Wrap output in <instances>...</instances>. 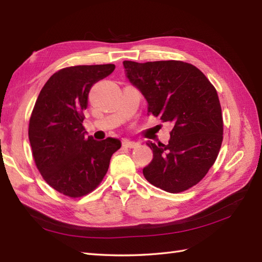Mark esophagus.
I'll use <instances>...</instances> for the list:
<instances>
[{"instance_id": "34e87169", "label": "esophagus", "mask_w": 262, "mask_h": 262, "mask_svg": "<svg viewBox=\"0 0 262 262\" xmlns=\"http://www.w3.org/2000/svg\"><path fill=\"white\" fill-rule=\"evenodd\" d=\"M122 146L128 147V148H135L138 146V143L129 141V140H125L124 142H122Z\"/></svg>"}]
</instances>
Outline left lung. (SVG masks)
<instances>
[{"label":"left lung","instance_id":"8db88e82","mask_svg":"<svg viewBox=\"0 0 262 262\" xmlns=\"http://www.w3.org/2000/svg\"><path fill=\"white\" fill-rule=\"evenodd\" d=\"M127 79L142 92L147 111L173 125L169 143L147 142L153 160L145 179L177 193L203 179L219 155L223 117L216 89L196 66L181 60H124Z\"/></svg>","mask_w":262,"mask_h":262}]
</instances>
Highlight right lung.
<instances>
[{"label": "right lung", "mask_w": 262, "mask_h": 262, "mask_svg": "<svg viewBox=\"0 0 262 262\" xmlns=\"http://www.w3.org/2000/svg\"><path fill=\"white\" fill-rule=\"evenodd\" d=\"M114 64L79 65L59 70L41 89L29 121V141L37 169L49 186L72 198L85 196L102 181L121 143L86 136L83 110L94 83Z\"/></svg>", "instance_id": "obj_1"}]
</instances>
